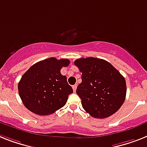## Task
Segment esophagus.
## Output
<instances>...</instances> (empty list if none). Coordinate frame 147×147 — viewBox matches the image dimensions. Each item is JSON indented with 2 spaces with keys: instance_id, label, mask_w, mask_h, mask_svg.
Here are the masks:
<instances>
[{
  "instance_id": "1",
  "label": "esophagus",
  "mask_w": 147,
  "mask_h": 147,
  "mask_svg": "<svg viewBox=\"0 0 147 147\" xmlns=\"http://www.w3.org/2000/svg\"><path fill=\"white\" fill-rule=\"evenodd\" d=\"M72 89H73V90L76 92V89H77V84H75V85L72 86Z\"/></svg>"
}]
</instances>
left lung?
Instances as JSON below:
<instances>
[{
    "label": "left lung",
    "instance_id": "1",
    "mask_svg": "<svg viewBox=\"0 0 147 147\" xmlns=\"http://www.w3.org/2000/svg\"><path fill=\"white\" fill-rule=\"evenodd\" d=\"M74 63L82 73L76 93L84 110L96 119L116 113L126 96L125 78L104 59L88 57L76 59Z\"/></svg>",
    "mask_w": 147,
    "mask_h": 147
}]
</instances>
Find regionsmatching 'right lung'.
<instances>
[{
	"label": "right lung",
	"instance_id": "1",
	"mask_svg": "<svg viewBox=\"0 0 147 147\" xmlns=\"http://www.w3.org/2000/svg\"><path fill=\"white\" fill-rule=\"evenodd\" d=\"M69 63L68 59L51 57L38 62L24 73L18 90L28 110L37 115H48L65 106L73 90L60 70Z\"/></svg>",
	"mask_w": 147,
	"mask_h": 147
}]
</instances>
